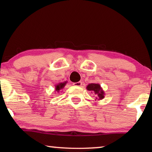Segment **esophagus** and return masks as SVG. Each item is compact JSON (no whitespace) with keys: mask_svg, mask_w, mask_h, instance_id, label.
I'll use <instances>...</instances> for the list:
<instances>
[{"mask_svg":"<svg viewBox=\"0 0 152 152\" xmlns=\"http://www.w3.org/2000/svg\"><path fill=\"white\" fill-rule=\"evenodd\" d=\"M73 85L76 86H81L82 85V82L81 81L78 82H74V83H73Z\"/></svg>","mask_w":152,"mask_h":152,"instance_id":"obj_1","label":"esophagus"}]
</instances>
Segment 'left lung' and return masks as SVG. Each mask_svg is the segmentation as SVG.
I'll list each match as a JSON object with an SVG mask.
<instances>
[{
	"label": "left lung",
	"instance_id": "1",
	"mask_svg": "<svg viewBox=\"0 0 152 152\" xmlns=\"http://www.w3.org/2000/svg\"><path fill=\"white\" fill-rule=\"evenodd\" d=\"M87 91L91 92V93L96 96V99L98 100H102L104 97V92L99 84L91 83L86 86Z\"/></svg>",
	"mask_w": 152,
	"mask_h": 152
}]
</instances>
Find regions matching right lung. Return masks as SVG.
Returning a JSON list of instances; mask_svg holds the SVG:
<instances>
[{
	"instance_id": "add662e5",
	"label": "right lung",
	"mask_w": 152,
	"mask_h": 152,
	"mask_svg": "<svg viewBox=\"0 0 152 152\" xmlns=\"http://www.w3.org/2000/svg\"><path fill=\"white\" fill-rule=\"evenodd\" d=\"M66 83L67 82L66 81L64 82H60V83H58L56 84L55 86V91H56L57 92H60L61 90L64 88V86H65Z\"/></svg>"
}]
</instances>
